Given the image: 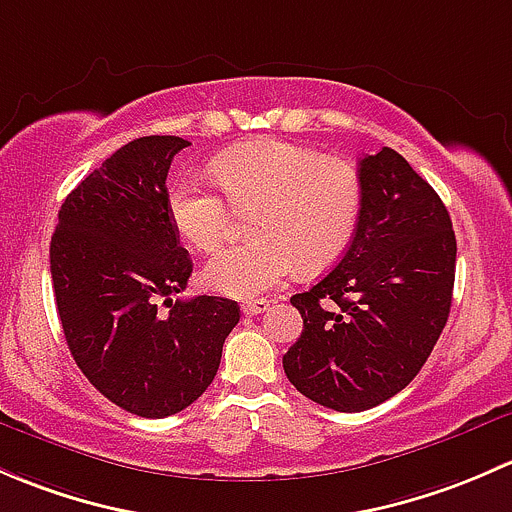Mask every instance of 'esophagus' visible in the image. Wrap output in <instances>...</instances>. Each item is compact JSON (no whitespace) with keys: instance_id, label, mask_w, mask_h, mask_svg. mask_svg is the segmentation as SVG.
Wrapping results in <instances>:
<instances>
[{"instance_id":"34e87169","label":"esophagus","mask_w":512,"mask_h":512,"mask_svg":"<svg viewBox=\"0 0 512 512\" xmlns=\"http://www.w3.org/2000/svg\"><path fill=\"white\" fill-rule=\"evenodd\" d=\"M268 308H271V303H268V300H263V298H258V300H246V303L241 305V313H244L246 318H254V315L266 313Z\"/></svg>"}]
</instances>
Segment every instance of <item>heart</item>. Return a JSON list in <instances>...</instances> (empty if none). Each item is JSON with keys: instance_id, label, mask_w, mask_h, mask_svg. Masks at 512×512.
Segmentation results:
<instances>
[{"instance_id": "heart-1", "label": "heart", "mask_w": 512, "mask_h": 512, "mask_svg": "<svg viewBox=\"0 0 512 512\" xmlns=\"http://www.w3.org/2000/svg\"><path fill=\"white\" fill-rule=\"evenodd\" d=\"M212 175L232 207L214 189L179 179L167 194L177 234L197 251H214L231 231V209L254 212L246 244L219 251L204 266L212 291L254 298L298 271H320L342 256L362 207L355 162L323 155L286 140H254L221 152Z\"/></svg>"}]
</instances>
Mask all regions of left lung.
<instances>
[{
    "instance_id": "1",
    "label": "left lung",
    "mask_w": 512,
    "mask_h": 512,
    "mask_svg": "<svg viewBox=\"0 0 512 512\" xmlns=\"http://www.w3.org/2000/svg\"><path fill=\"white\" fill-rule=\"evenodd\" d=\"M362 207L350 249L291 303L303 333L283 355L300 394L365 412L424 367L451 310L456 236L444 202L392 147L360 160Z\"/></svg>"
}]
</instances>
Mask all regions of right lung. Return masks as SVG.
I'll return each mask as SVG.
<instances>
[{"label": "right lung", "mask_w": 512, "mask_h": 512, "mask_svg": "<svg viewBox=\"0 0 512 512\" xmlns=\"http://www.w3.org/2000/svg\"><path fill=\"white\" fill-rule=\"evenodd\" d=\"M189 142L120 147L61 204L51 281L68 350L103 397L145 419L197 402L219 370L236 300H172L192 276L167 212V172ZM167 307V311H162Z\"/></svg>", "instance_id": "add662e5"}]
</instances>
